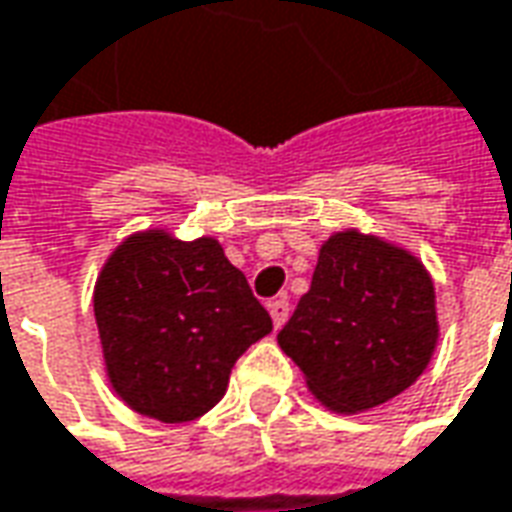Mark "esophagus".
<instances>
[{
    "instance_id": "esophagus-1",
    "label": "esophagus",
    "mask_w": 512,
    "mask_h": 512,
    "mask_svg": "<svg viewBox=\"0 0 512 512\" xmlns=\"http://www.w3.org/2000/svg\"><path fill=\"white\" fill-rule=\"evenodd\" d=\"M269 314H271V322H274V328H283L285 319H288V300H285V297H280V300H271Z\"/></svg>"
}]
</instances>
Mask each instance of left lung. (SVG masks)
<instances>
[{"mask_svg":"<svg viewBox=\"0 0 512 512\" xmlns=\"http://www.w3.org/2000/svg\"><path fill=\"white\" fill-rule=\"evenodd\" d=\"M437 333L423 263L395 243L347 229L322 243L311 288L277 342L316 401L356 415L415 384Z\"/></svg>","mask_w":512,"mask_h":512,"instance_id":"1","label":"left lung"}]
</instances>
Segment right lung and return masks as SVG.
<instances>
[{
	"label": "right lung",
	"instance_id": "1",
	"mask_svg": "<svg viewBox=\"0 0 512 512\" xmlns=\"http://www.w3.org/2000/svg\"><path fill=\"white\" fill-rule=\"evenodd\" d=\"M95 319L111 389L162 423L210 412L235 361L271 333L269 311L221 243L179 241L165 229L137 232L111 252Z\"/></svg>",
	"mask_w": 512,
	"mask_h": 512
}]
</instances>
